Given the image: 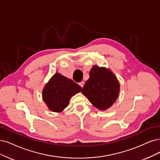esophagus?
<instances>
[{
  "instance_id": "obj_1",
  "label": "esophagus",
  "mask_w": 160,
  "mask_h": 160,
  "mask_svg": "<svg viewBox=\"0 0 160 160\" xmlns=\"http://www.w3.org/2000/svg\"><path fill=\"white\" fill-rule=\"evenodd\" d=\"M78 84L82 87V88H83V86H84V83L83 82H80V83H78Z\"/></svg>"
}]
</instances>
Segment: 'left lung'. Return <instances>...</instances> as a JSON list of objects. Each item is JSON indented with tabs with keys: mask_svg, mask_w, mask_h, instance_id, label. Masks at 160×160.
Returning a JSON list of instances; mask_svg holds the SVG:
<instances>
[{
	"mask_svg": "<svg viewBox=\"0 0 160 160\" xmlns=\"http://www.w3.org/2000/svg\"><path fill=\"white\" fill-rule=\"evenodd\" d=\"M119 90L120 85L115 74L109 69L94 65L82 93L93 106L104 111L115 103Z\"/></svg>",
	"mask_w": 160,
	"mask_h": 160,
	"instance_id": "1",
	"label": "left lung"
}]
</instances>
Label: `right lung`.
I'll return each instance as SVG.
<instances>
[{
    "label": "right lung",
    "instance_id": "right-lung-1",
    "mask_svg": "<svg viewBox=\"0 0 160 160\" xmlns=\"http://www.w3.org/2000/svg\"><path fill=\"white\" fill-rule=\"evenodd\" d=\"M82 91V88L71 79L55 73L43 90V99L53 112H61L69 104L70 99Z\"/></svg>",
    "mask_w": 160,
    "mask_h": 160
}]
</instances>
